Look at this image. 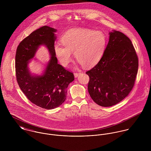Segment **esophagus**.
Segmentation results:
<instances>
[{
    "mask_svg": "<svg viewBox=\"0 0 151 151\" xmlns=\"http://www.w3.org/2000/svg\"><path fill=\"white\" fill-rule=\"evenodd\" d=\"M80 73H75L74 74L75 78H77V77L80 74Z\"/></svg>",
    "mask_w": 151,
    "mask_h": 151,
    "instance_id": "obj_1",
    "label": "esophagus"
}]
</instances>
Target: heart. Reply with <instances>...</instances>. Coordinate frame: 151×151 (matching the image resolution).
Listing matches in <instances>:
<instances>
[{"instance_id":"obj_1","label":"heart","mask_w":151,"mask_h":151,"mask_svg":"<svg viewBox=\"0 0 151 151\" xmlns=\"http://www.w3.org/2000/svg\"><path fill=\"white\" fill-rule=\"evenodd\" d=\"M63 45L56 43L54 52L60 64L67 67L72 59L76 60L85 68L96 65L101 59L106 45L105 35L100 31L87 28H72L61 36Z\"/></svg>"}]
</instances>
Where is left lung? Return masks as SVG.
I'll use <instances>...</instances> for the list:
<instances>
[{
  "mask_svg": "<svg viewBox=\"0 0 151 151\" xmlns=\"http://www.w3.org/2000/svg\"><path fill=\"white\" fill-rule=\"evenodd\" d=\"M138 59L133 45L123 33L113 30L103 56L86 74L92 100L104 107L123 100L132 90L138 72Z\"/></svg>",
  "mask_w": 151,
  "mask_h": 151,
  "instance_id": "obj_1",
  "label": "left lung"
}]
</instances>
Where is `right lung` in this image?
<instances>
[{"mask_svg":"<svg viewBox=\"0 0 151 151\" xmlns=\"http://www.w3.org/2000/svg\"><path fill=\"white\" fill-rule=\"evenodd\" d=\"M57 30L43 26L24 38L16 54V74L19 86L27 98L34 104L50 110L60 106L65 100L67 88L74 81L73 73L58 63L54 52ZM41 45H45L51 55L41 75L30 73L28 64Z\"/></svg>","mask_w":151,"mask_h":151,"instance_id":"add662e5","label":"right lung"}]
</instances>
